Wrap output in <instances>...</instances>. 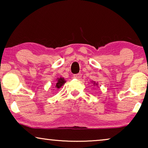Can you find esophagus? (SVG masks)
Wrapping results in <instances>:
<instances>
[{"label":"esophagus","instance_id":"1","mask_svg":"<svg viewBox=\"0 0 148 148\" xmlns=\"http://www.w3.org/2000/svg\"><path fill=\"white\" fill-rule=\"evenodd\" d=\"M81 77H82V74H81V73H77V74L74 75H73V77L74 78H77V79L80 78Z\"/></svg>","mask_w":148,"mask_h":148}]
</instances>
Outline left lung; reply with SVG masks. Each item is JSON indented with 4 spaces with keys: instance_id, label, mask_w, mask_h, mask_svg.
Masks as SVG:
<instances>
[{
    "instance_id": "8db88e82",
    "label": "left lung",
    "mask_w": 148,
    "mask_h": 148,
    "mask_svg": "<svg viewBox=\"0 0 148 148\" xmlns=\"http://www.w3.org/2000/svg\"><path fill=\"white\" fill-rule=\"evenodd\" d=\"M94 82V85H96V86H98V84H97V83H95L94 82Z\"/></svg>"
}]
</instances>
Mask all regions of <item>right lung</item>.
I'll return each instance as SVG.
<instances>
[{
  "mask_svg": "<svg viewBox=\"0 0 148 148\" xmlns=\"http://www.w3.org/2000/svg\"><path fill=\"white\" fill-rule=\"evenodd\" d=\"M65 82H66V81L64 79V78H62V77L58 78L57 79V82H56V84L55 86V88H57V89L61 88V87L63 86Z\"/></svg>",
  "mask_w": 148,
  "mask_h": 148,
  "instance_id": "add662e5",
  "label": "right lung"
}]
</instances>
